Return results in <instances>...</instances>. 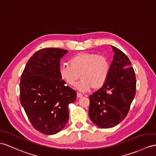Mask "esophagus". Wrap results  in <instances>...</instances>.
Returning <instances> with one entry per match:
<instances>
[{
  "label": "esophagus",
  "mask_w": 156,
  "mask_h": 156,
  "mask_svg": "<svg viewBox=\"0 0 156 156\" xmlns=\"http://www.w3.org/2000/svg\"><path fill=\"white\" fill-rule=\"evenodd\" d=\"M83 96V95L82 94H80V93H77V98H82Z\"/></svg>",
  "instance_id": "34e87169"
}]
</instances>
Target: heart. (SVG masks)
<instances>
[{
    "label": "heart",
    "mask_w": 156,
    "mask_h": 156,
    "mask_svg": "<svg viewBox=\"0 0 156 156\" xmlns=\"http://www.w3.org/2000/svg\"><path fill=\"white\" fill-rule=\"evenodd\" d=\"M69 64L60 66V78L67 85L74 86L80 75L82 80L76 87L81 91H87L91 87L94 90L101 88L109 78L111 64L104 55L80 53L72 57Z\"/></svg>",
    "instance_id": "b5f03b06"
}]
</instances>
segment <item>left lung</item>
<instances>
[{
	"label": "left lung",
	"mask_w": 156,
	"mask_h": 156,
	"mask_svg": "<svg viewBox=\"0 0 156 156\" xmlns=\"http://www.w3.org/2000/svg\"><path fill=\"white\" fill-rule=\"evenodd\" d=\"M112 47L113 60L105 85L90 95L89 117L95 125L109 129L123 121L136 94V76L131 62L118 48Z\"/></svg>",
	"instance_id": "obj_1"
}]
</instances>
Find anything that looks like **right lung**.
<instances>
[{
	"label": "right lung",
	"instance_id": "add662e5",
	"mask_svg": "<svg viewBox=\"0 0 156 156\" xmlns=\"http://www.w3.org/2000/svg\"><path fill=\"white\" fill-rule=\"evenodd\" d=\"M68 52L44 48L31 56L20 78V100L34 129L47 135L57 134L69 119V105L76 92L60 78V61Z\"/></svg>",
	"mask_w": 156,
	"mask_h": 156
}]
</instances>
